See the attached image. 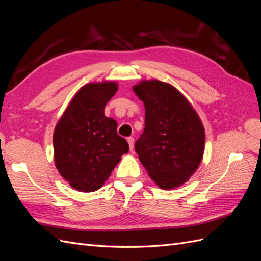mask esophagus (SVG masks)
<instances>
[{"label": "esophagus", "mask_w": 261, "mask_h": 261, "mask_svg": "<svg viewBox=\"0 0 261 261\" xmlns=\"http://www.w3.org/2000/svg\"><path fill=\"white\" fill-rule=\"evenodd\" d=\"M127 143H128V146H129V150H130V151H133V149H134V138L133 137H128L127 138Z\"/></svg>", "instance_id": "obj_1"}]
</instances>
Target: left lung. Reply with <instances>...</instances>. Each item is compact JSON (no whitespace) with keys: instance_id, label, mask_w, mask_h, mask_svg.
Segmentation results:
<instances>
[{"instance_id":"8db88e82","label":"left lung","mask_w":261,"mask_h":261,"mask_svg":"<svg viewBox=\"0 0 261 261\" xmlns=\"http://www.w3.org/2000/svg\"><path fill=\"white\" fill-rule=\"evenodd\" d=\"M133 90L145 106V129L135 144L141 164L160 188L183 185L203 156L206 134L200 117L168 83L141 81Z\"/></svg>"}]
</instances>
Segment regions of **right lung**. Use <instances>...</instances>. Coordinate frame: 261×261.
Masks as SVG:
<instances>
[{
    "mask_svg": "<svg viewBox=\"0 0 261 261\" xmlns=\"http://www.w3.org/2000/svg\"><path fill=\"white\" fill-rule=\"evenodd\" d=\"M117 88L115 82L86 84L54 128L55 168L80 192L101 188L129 150L127 141L117 135L115 120L105 115V108Z\"/></svg>",
    "mask_w": 261,
    "mask_h": 261,
    "instance_id": "obj_1",
    "label": "right lung"
}]
</instances>
